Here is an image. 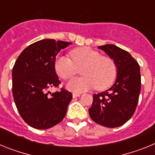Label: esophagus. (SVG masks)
Returning a JSON list of instances; mask_svg holds the SVG:
<instances>
[{
  "label": "esophagus",
  "instance_id": "obj_1",
  "mask_svg": "<svg viewBox=\"0 0 155 155\" xmlns=\"http://www.w3.org/2000/svg\"><path fill=\"white\" fill-rule=\"evenodd\" d=\"M80 95H81L80 93H77V92L73 93V98H77V97H79Z\"/></svg>",
  "mask_w": 155,
  "mask_h": 155
}]
</instances>
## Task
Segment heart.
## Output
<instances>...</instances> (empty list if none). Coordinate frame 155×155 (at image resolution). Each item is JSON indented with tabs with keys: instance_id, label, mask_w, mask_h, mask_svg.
<instances>
[{
	"instance_id": "b5f03b06",
	"label": "heart",
	"mask_w": 155,
	"mask_h": 155,
	"mask_svg": "<svg viewBox=\"0 0 155 155\" xmlns=\"http://www.w3.org/2000/svg\"><path fill=\"white\" fill-rule=\"evenodd\" d=\"M71 58L64 56L57 57L54 62L56 73L63 80H69L80 72L83 76L71 80L68 87L81 92L95 87L104 90L110 87L117 75L116 64L113 59L101 56L98 51L87 46L76 48L70 53Z\"/></svg>"
}]
</instances>
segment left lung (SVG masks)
<instances>
[{"label": "left lung", "mask_w": 155, "mask_h": 155, "mask_svg": "<svg viewBox=\"0 0 155 155\" xmlns=\"http://www.w3.org/2000/svg\"><path fill=\"white\" fill-rule=\"evenodd\" d=\"M98 49L116 63L117 78L109 90L93 95L88 111L96 124L114 128L126 124L136 110L141 85L140 65L128 52L115 45H104Z\"/></svg>", "instance_id": "1"}]
</instances>
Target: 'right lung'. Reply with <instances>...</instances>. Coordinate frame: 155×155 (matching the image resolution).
Wrapping results in <instances>:
<instances>
[{
    "label": "right lung",
    "instance_id": "add662e5",
    "mask_svg": "<svg viewBox=\"0 0 155 155\" xmlns=\"http://www.w3.org/2000/svg\"><path fill=\"white\" fill-rule=\"evenodd\" d=\"M71 44L64 41L42 39L29 45L18 57L12 69V94L19 114L27 124L46 130L64 118L72 93L58 87L54 68L56 57L62 49Z\"/></svg>",
    "mask_w": 155,
    "mask_h": 155
}]
</instances>
